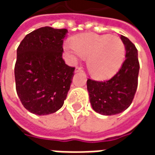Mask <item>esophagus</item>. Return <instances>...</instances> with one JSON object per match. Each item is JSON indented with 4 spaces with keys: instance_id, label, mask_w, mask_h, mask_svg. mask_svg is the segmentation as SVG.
Wrapping results in <instances>:
<instances>
[{
    "instance_id": "esophagus-1",
    "label": "esophagus",
    "mask_w": 155,
    "mask_h": 155,
    "mask_svg": "<svg viewBox=\"0 0 155 155\" xmlns=\"http://www.w3.org/2000/svg\"><path fill=\"white\" fill-rule=\"evenodd\" d=\"M82 69H81V67H76L75 68V71H74V72L75 73H77V72H82Z\"/></svg>"
}]
</instances>
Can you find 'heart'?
Masks as SVG:
<instances>
[{"label":"heart","instance_id":"1","mask_svg":"<svg viewBox=\"0 0 155 155\" xmlns=\"http://www.w3.org/2000/svg\"><path fill=\"white\" fill-rule=\"evenodd\" d=\"M64 51L71 57L87 59V69L92 77L106 80L112 77L123 64L125 47L114 35L81 34L74 36L72 45L65 44Z\"/></svg>","mask_w":155,"mask_h":155}]
</instances>
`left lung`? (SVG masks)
<instances>
[{"instance_id": "1", "label": "left lung", "mask_w": 155, "mask_h": 155, "mask_svg": "<svg viewBox=\"0 0 155 155\" xmlns=\"http://www.w3.org/2000/svg\"><path fill=\"white\" fill-rule=\"evenodd\" d=\"M120 39L125 47L126 59L120 71L109 81H87L91 106L95 112L104 115L120 114L130 107L138 86V51L127 37L120 35Z\"/></svg>"}]
</instances>
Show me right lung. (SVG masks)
<instances>
[{
    "label": "right lung",
    "mask_w": 155,
    "mask_h": 155,
    "mask_svg": "<svg viewBox=\"0 0 155 155\" xmlns=\"http://www.w3.org/2000/svg\"><path fill=\"white\" fill-rule=\"evenodd\" d=\"M67 32L66 29L41 27L25 35L17 48L16 93L32 114L54 113L66 99L74 71L62 58Z\"/></svg>",
    "instance_id": "right-lung-1"
}]
</instances>
